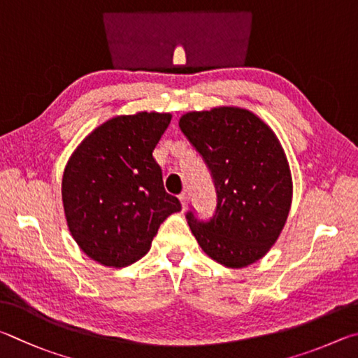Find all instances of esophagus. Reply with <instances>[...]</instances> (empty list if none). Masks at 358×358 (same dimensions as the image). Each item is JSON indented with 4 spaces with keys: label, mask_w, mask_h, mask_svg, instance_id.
I'll return each mask as SVG.
<instances>
[{
    "label": "esophagus",
    "mask_w": 358,
    "mask_h": 358,
    "mask_svg": "<svg viewBox=\"0 0 358 358\" xmlns=\"http://www.w3.org/2000/svg\"><path fill=\"white\" fill-rule=\"evenodd\" d=\"M179 199L180 204H182V209H187V206H189V195H187V193H180Z\"/></svg>",
    "instance_id": "1"
}]
</instances>
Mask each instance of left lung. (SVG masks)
Listing matches in <instances>:
<instances>
[{"mask_svg":"<svg viewBox=\"0 0 358 358\" xmlns=\"http://www.w3.org/2000/svg\"><path fill=\"white\" fill-rule=\"evenodd\" d=\"M179 127L209 166L217 190L210 220L187 212L193 236L223 266L253 264L277 242L291 209V169L277 135L239 106L185 113Z\"/></svg>","mask_w":358,"mask_h":358,"instance_id":"obj_1","label":"left lung"}]
</instances>
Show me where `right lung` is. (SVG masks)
<instances>
[{
    "mask_svg": "<svg viewBox=\"0 0 358 358\" xmlns=\"http://www.w3.org/2000/svg\"><path fill=\"white\" fill-rule=\"evenodd\" d=\"M169 113L116 116L87 135L62 174V206L73 241L91 259L124 267L148 253L160 224L179 212L152 157Z\"/></svg>",
    "mask_w": 358,
    "mask_h": 358,
    "instance_id": "obj_1",
    "label": "right lung"
}]
</instances>
